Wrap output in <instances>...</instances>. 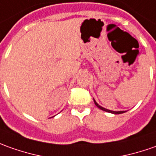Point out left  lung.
Listing matches in <instances>:
<instances>
[{
	"label": "left lung",
	"instance_id": "8db88e82",
	"mask_svg": "<svg viewBox=\"0 0 156 156\" xmlns=\"http://www.w3.org/2000/svg\"><path fill=\"white\" fill-rule=\"evenodd\" d=\"M94 102H95V104H96V107H97V108H99L101 109V110H103V111H106V112H108V113H111V114H123V113H126L125 111H112V110H108V109L102 108V107L98 104V103H97V102H96V101L95 100H94Z\"/></svg>",
	"mask_w": 156,
	"mask_h": 156
}]
</instances>
